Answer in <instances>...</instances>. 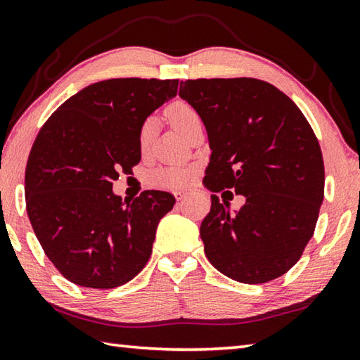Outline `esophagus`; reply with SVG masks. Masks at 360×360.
Listing matches in <instances>:
<instances>
[{
  "instance_id": "34e87169",
  "label": "esophagus",
  "mask_w": 360,
  "mask_h": 360,
  "mask_svg": "<svg viewBox=\"0 0 360 360\" xmlns=\"http://www.w3.org/2000/svg\"><path fill=\"white\" fill-rule=\"evenodd\" d=\"M174 197H176V200L181 201L187 197V193L186 192H174Z\"/></svg>"
}]
</instances>
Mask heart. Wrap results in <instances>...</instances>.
<instances>
[{"instance_id": "1", "label": "heart", "mask_w": 360, "mask_h": 360, "mask_svg": "<svg viewBox=\"0 0 360 360\" xmlns=\"http://www.w3.org/2000/svg\"><path fill=\"white\" fill-rule=\"evenodd\" d=\"M167 116L173 127L184 136L187 140L195 129L201 124V116L198 110L195 108L192 103L186 101H174L167 107ZM155 135V124L153 117L143 121L139 130V146L141 153H146L153 145ZM149 182L155 187H165V188H179L187 186L192 179V169L191 168H158L148 176Z\"/></svg>"}]
</instances>
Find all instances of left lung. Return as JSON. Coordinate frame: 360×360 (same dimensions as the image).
I'll list each match as a JSON object with an SVG mask.
<instances>
[{
	"mask_svg": "<svg viewBox=\"0 0 360 360\" xmlns=\"http://www.w3.org/2000/svg\"><path fill=\"white\" fill-rule=\"evenodd\" d=\"M179 96L207 130L212 154L205 186L245 197L230 214L228 202L211 195L200 228L207 259L240 283L283 276L315 233L324 198L323 154L309 121L288 96L258 78L186 80Z\"/></svg>",
	"mask_w": 360,
	"mask_h": 360,
	"instance_id": "obj_1",
	"label": "left lung"
}]
</instances>
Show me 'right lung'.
<instances>
[{
  "label": "right lung",
  "mask_w": 360,
  "mask_h": 360,
  "mask_svg": "<svg viewBox=\"0 0 360 360\" xmlns=\"http://www.w3.org/2000/svg\"><path fill=\"white\" fill-rule=\"evenodd\" d=\"M179 80L112 78L58 107L32 143L25 172L26 211L45 255L69 282L110 290L132 280L153 252L174 197L113 193L120 173L141 159L139 130Z\"/></svg>",
  "instance_id": "add662e5"
}]
</instances>
